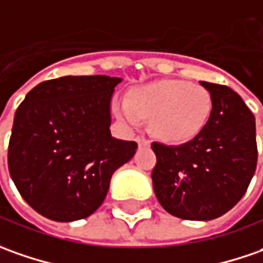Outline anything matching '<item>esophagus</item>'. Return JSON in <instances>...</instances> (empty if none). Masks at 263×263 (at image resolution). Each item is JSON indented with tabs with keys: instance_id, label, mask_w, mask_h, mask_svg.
I'll use <instances>...</instances> for the list:
<instances>
[{
	"instance_id": "esophagus-1",
	"label": "esophagus",
	"mask_w": 263,
	"mask_h": 263,
	"mask_svg": "<svg viewBox=\"0 0 263 263\" xmlns=\"http://www.w3.org/2000/svg\"><path fill=\"white\" fill-rule=\"evenodd\" d=\"M137 142H138L140 147H149V144H151L147 138H142V137H138V138H137Z\"/></svg>"
}]
</instances>
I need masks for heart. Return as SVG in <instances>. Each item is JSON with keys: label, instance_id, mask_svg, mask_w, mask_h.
I'll return each instance as SVG.
<instances>
[{"label": "heart", "instance_id": "obj_1", "mask_svg": "<svg viewBox=\"0 0 263 263\" xmlns=\"http://www.w3.org/2000/svg\"><path fill=\"white\" fill-rule=\"evenodd\" d=\"M115 112L131 128L149 118V129L159 140L182 144L204 131L213 112V97L202 86L161 80L134 88L128 100L116 103Z\"/></svg>", "mask_w": 263, "mask_h": 263}]
</instances>
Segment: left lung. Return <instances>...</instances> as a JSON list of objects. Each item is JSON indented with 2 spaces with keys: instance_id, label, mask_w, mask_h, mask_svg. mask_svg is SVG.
Returning <instances> with one entry per match:
<instances>
[{
  "instance_id": "obj_1",
  "label": "left lung",
  "mask_w": 263,
  "mask_h": 263,
  "mask_svg": "<svg viewBox=\"0 0 263 263\" xmlns=\"http://www.w3.org/2000/svg\"><path fill=\"white\" fill-rule=\"evenodd\" d=\"M213 97L210 121L182 145L153 142L157 164L151 179L161 206L182 220L208 221L230 211L255 175L256 125L230 87L199 81Z\"/></svg>"
}]
</instances>
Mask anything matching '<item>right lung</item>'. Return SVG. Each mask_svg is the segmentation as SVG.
<instances>
[{"label":"right lung","instance_id":"right-lung-1","mask_svg":"<svg viewBox=\"0 0 263 263\" xmlns=\"http://www.w3.org/2000/svg\"><path fill=\"white\" fill-rule=\"evenodd\" d=\"M122 81L67 76L32 88L14 115L8 170L34 211L53 221L87 218L103 204L112 175L134 157V141L110 134V103Z\"/></svg>","mask_w":263,"mask_h":263}]
</instances>
